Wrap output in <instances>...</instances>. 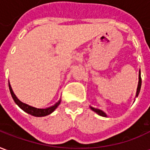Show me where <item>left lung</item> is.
<instances>
[{
    "mask_svg": "<svg viewBox=\"0 0 150 150\" xmlns=\"http://www.w3.org/2000/svg\"><path fill=\"white\" fill-rule=\"evenodd\" d=\"M141 87H142V78H141V71L139 72V82H138V86H137V94H136V96L137 97V96H138L139 92H140V90H141ZM91 109L92 111H94L95 112H96L98 115H100L101 116H104V117H107V114L103 112L100 109H98V108H96L91 107Z\"/></svg>",
    "mask_w": 150,
    "mask_h": 150,
    "instance_id": "left-lung-1",
    "label": "left lung"
}]
</instances>
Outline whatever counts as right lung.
Listing matches in <instances>:
<instances>
[{
	"label": "right lung",
	"instance_id": "add662e5",
	"mask_svg": "<svg viewBox=\"0 0 150 150\" xmlns=\"http://www.w3.org/2000/svg\"><path fill=\"white\" fill-rule=\"evenodd\" d=\"M8 88H9V91H10V93H11L12 97L13 99V100H14L15 103L18 104V107L20 108H21L24 112H27L28 114H30V115H32V116H47V115H50V113H52L55 110L56 108H57V107H58L59 105V104H60V102H61V100H59L54 105H53L51 107L46 108H38L32 107V106L29 105V104H25L23 102H21V101L16 96V95L14 94V92H13V89H12L11 85L9 83V82H8Z\"/></svg>",
	"mask_w": 150,
	"mask_h": 150
}]
</instances>
